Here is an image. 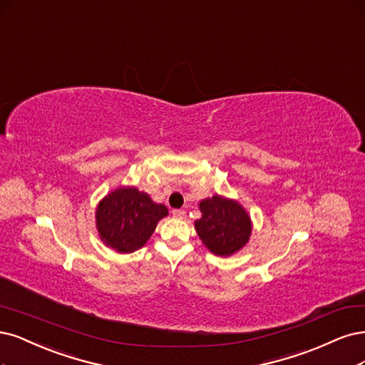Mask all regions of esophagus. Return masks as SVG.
<instances>
[{
	"instance_id": "34e87169",
	"label": "esophagus",
	"mask_w": 365,
	"mask_h": 365,
	"mask_svg": "<svg viewBox=\"0 0 365 365\" xmlns=\"http://www.w3.org/2000/svg\"><path fill=\"white\" fill-rule=\"evenodd\" d=\"M172 216L175 219H184L185 217V211L184 210H173L172 211Z\"/></svg>"
}]
</instances>
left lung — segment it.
Instances as JSON below:
<instances>
[{"instance_id": "obj_1", "label": "left lung", "mask_w": 365, "mask_h": 365, "mask_svg": "<svg viewBox=\"0 0 365 365\" xmlns=\"http://www.w3.org/2000/svg\"><path fill=\"white\" fill-rule=\"evenodd\" d=\"M199 210L195 230L211 254L231 257L249 243L252 220L238 200L216 193L200 200Z\"/></svg>"}]
</instances>
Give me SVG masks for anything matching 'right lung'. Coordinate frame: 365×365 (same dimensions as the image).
<instances>
[{
	"mask_svg": "<svg viewBox=\"0 0 365 365\" xmlns=\"http://www.w3.org/2000/svg\"><path fill=\"white\" fill-rule=\"evenodd\" d=\"M168 215V207L154 202L148 193L134 185H120L99 200L95 223L107 247L131 254L146 245L157 223Z\"/></svg>",
	"mask_w": 365,
	"mask_h": 365,
	"instance_id": "1",
	"label": "right lung"
}]
</instances>
